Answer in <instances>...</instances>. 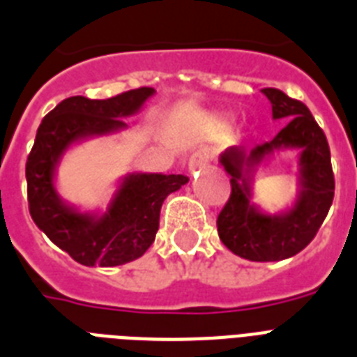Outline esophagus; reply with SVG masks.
Listing matches in <instances>:
<instances>
[{"label": "esophagus", "instance_id": "esophagus-1", "mask_svg": "<svg viewBox=\"0 0 357 357\" xmlns=\"http://www.w3.org/2000/svg\"><path fill=\"white\" fill-rule=\"evenodd\" d=\"M208 161H211V155H208V150L205 149H199L196 150V152L188 158V170L190 172H194V170H199L204 169V167H207Z\"/></svg>", "mask_w": 357, "mask_h": 357}]
</instances>
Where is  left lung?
Returning <instances> with one entry per match:
<instances>
[{
    "mask_svg": "<svg viewBox=\"0 0 357 357\" xmlns=\"http://www.w3.org/2000/svg\"><path fill=\"white\" fill-rule=\"evenodd\" d=\"M273 119L284 128L271 141L248 149L234 144L220 153L231 176V196L218 214L220 240L229 251L251 262H277L294 257L314 240L334 199V172L328 141L303 102L280 89L266 88ZM297 149L300 190L286 211L269 215L252 204L254 174L275 151Z\"/></svg>",
    "mask_w": 357,
    "mask_h": 357,
    "instance_id": "obj_1",
    "label": "left lung"
}]
</instances>
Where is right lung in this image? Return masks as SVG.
Returning a JSON list of instances; mask_svg holds the SVG:
<instances>
[{
  "mask_svg": "<svg viewBox=\"0 0 357 357\" xmlns=\"http://www.w3.org/2000/svg\"><path fill=\"white\" fill-rule=\"evenodd\" d=\"M155 89L139 88L106 100L69 97L43 117L27 158L29 211L49 240L82 266L113 268L146 253L161 205L188 181L181 174L132 172L121 178L104 211H80L60 198L56 170L71 146L128 128Z\"/></svg>",
  "mask_w": 357,
  "mask_h": 357,
  "instance_id": "obj_1",
  "label": "right lung"
}]
</instances>
